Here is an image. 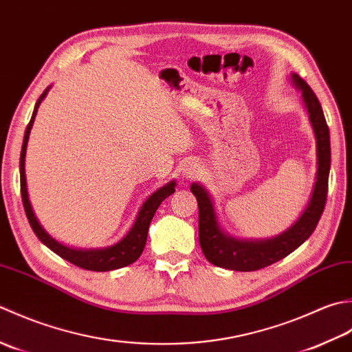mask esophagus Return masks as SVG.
<instances>
[{"label": "esophagus", "instance_id": "esophagus-1", "mask_svg": "<svg viewBox=\"0 0 352 352\" xmlns=\"http://www.w3.org/2000/svg\"><path fill=\"white\" fill-rule=\"evenodd\" d=\"M184 176L185 177H196L199 173H200V167H199V164L197 162H188L186 164V166L184 167Z\"/></svg>", "mask_w": 352, "mask_h": 352}]
</instances>
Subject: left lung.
I'll list each match as a JSON object with an SVG mask.
<instances>
[{"instance_id":"1","label":"left lung","mask_w":352,"mask_h":352,"mask_svg":"<svg viewBox=\"0 0 352 352\" xmlns=\"http://www.w3.org/2000/svg\"><path fill=\"white\" fill-rule=\"evenodd\" d=\"M292 78L298 88L302 89V98L318 142V173L310 202L296 223L281 235L263 241H240L221 232L210 196L199 184H192L191 192L199 205V243L206 260L214 266L240 272L267 267L302 245L314 232L324 212L331 166L328 124L319 100L308 83L298 74H293Z\"/></svg>"}]
</instances>
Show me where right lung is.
Masks as SVG:
<instances>
[{
    "label": "right lung",
    "instance_id": "1",
    "mask_svg": "<svg viewBox=\"0 0 352 352\" xmlns=\"http://www.w3.org/2000/svg\"><path fill=\"white\" fill-rule=\"evenodd\" d=\"M47 91L48 89L42 92V96L38 98V102H36L32 120L25 129L23 148H21V157H19L21 196H23V205L25 210V216L28 219V223H30L36 236H38V239L44 243L47 248L52 249L54 254L62 256L63 260L73 263L77 267L86 269V270H94V272H107V270H116L120 267L129 266V264H132L138 260L140 255L142 254V250H144L150 221H152L157 206L162 204V200H166L170 195H173L176 182L173 181L167 185H164L162 188L153 192V195L146 200L144 205L141 206L138 217H136L132 229L127 232V235L123 240L117 243V245L106 249H98V250H78V249L67 248L60 245V243H57L44 231V228L39 225L38 219L34 217V212L32 210L30 200H28V195H27V184H25V173H24V160H25L28 135H30V129L33 126V121L36 117V112H38L41 100L47 96Z\"/></svg>",
    "mask_w": 352,
    "mask_h": 352
}]
</instances>
